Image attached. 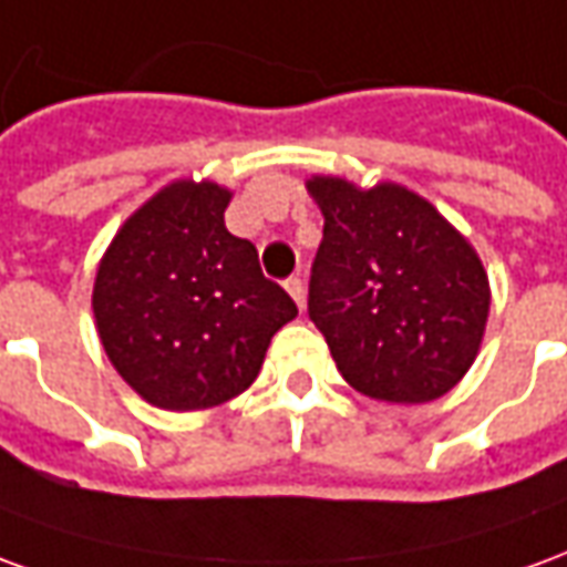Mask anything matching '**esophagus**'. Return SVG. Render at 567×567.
<instances>
[{
  "instance_id": "esophagus-1",
  "label": "esophagus",
  "mask_w": 567,
  "mask_h": 567,
  "mask_svg": "<svg viewBox=\"0 0 567 567\" xmlns=\"http://www.w3.org/2000/svg\"><path fill=\"white\" fill-rule=\"evenodd\" d=\"M284 287H287V292H290L292 299H296V305H299V308H305V284H302V277H287V284H284Z\"/></svg>"
}]
</instances>
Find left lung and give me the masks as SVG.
<instances>
[{
  "label": "left lung",
  "instance_id": "obj_1",
  "mask_svg": "<svg viewBox=\"0 0 567 567\" xmlns=\"http://www.w3.org/2000/svg\"><path fill=\"white\" fill-rule=\"evenodd\" d=\"M323 213L308 317L341 379L388 403H431L464 379L483 344L488 275L431 200L379 183L308 179Z\"/></svg>",
  "mask_w": 567,
  "mask_h": 567
}]
</instances>
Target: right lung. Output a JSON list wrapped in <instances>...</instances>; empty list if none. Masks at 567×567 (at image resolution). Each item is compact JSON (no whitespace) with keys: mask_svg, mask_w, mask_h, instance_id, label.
I'll return each mask as SVG.
<instances>
[{"mask_svg":"<svg viewBox=\"0 0 567 567\" xmlns=\"http://www.w3.org/2000/svg\"><path fill=\"white\" fill-rule=\"evenodd\" d=\"M231 192L179 179L118 228L94 280L103 351L146 403L210 409L247 391L271 336L299 315L226 228Z\"/></svg>","mask_w":567,"mask_h":567,"instance_id":"add662e5","label":"right lung"}]
</instances>
